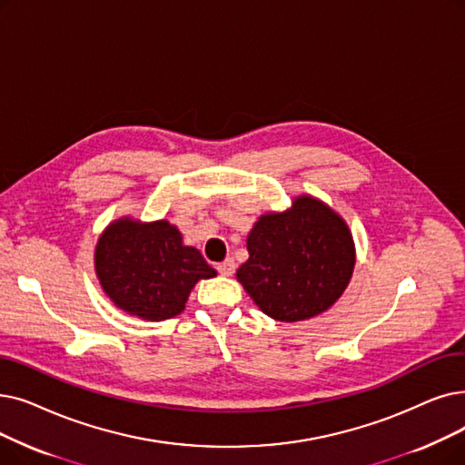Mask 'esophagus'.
<instances>
[{
    "label": "esophagus",
    "instance_id": "1",
    "mask_svg": "<svg viewBox=\"0 0 465 465\" xmlns=\"http://www.w3.org/2000/svg\"><path fill=\"white\" fill-rule=\"evenodd\" d=\"M216 270H218L222 275L230 277V275H233V272H235V262H233L232 258H226L224 262H220V264L216 266Z\"/></svg>",
    "mask_w": 465,
    "mask_h": 465
}]
</instances>
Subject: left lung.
I'll use <instances>...</instances> for the list:
<instances>
[{
	"instance_id": "1",
	"label": "left lung",
	"mask_w": 465,
	"mask_h": 465,
	"mask_svg": "<svg viewBox=\"0 0 465 465\" xmlns=\"http://www.w3.org/2000/svg\"><path fill=\"white\" fill-rule=\"evenodd\" d=\"M247 251L237 281L262 312L285 322L331 310L355 268L348 222L310 193L296 195L285 211L260 214L247 235Z\"/></svg>"
}]
</instances>
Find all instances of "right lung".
<instances>
[{
	"label": "right lung",
	"instance_id": "1",
	"mask_svg": "<svg viewBox=\"0 0 465 465\" xmlns=\"http://www.w3.org/2000/svg\"><path fill=\"white\" fill-rule=\"evenodd\" d=\"M94 272L114 306L144 321L183 313L195 282L216 277L169 220L119 216L100 233Z\"/></svg>",
	"mask_w": 465,
	"mask_h": 465
}]
</instances>
